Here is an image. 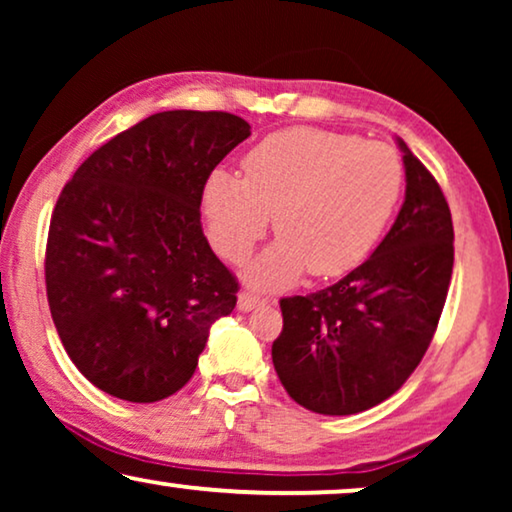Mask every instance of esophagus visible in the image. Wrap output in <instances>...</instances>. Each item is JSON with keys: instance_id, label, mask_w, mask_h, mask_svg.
Wrapping results in <instances>:
<instances>
[{"instance_id": "34e87169", "label": "esophagus", "mask_w": 512, "mask_h": 512, "mask_svg": "<svg viewBox=\"0 0 512 512\" xmlns=\"http://www.w3.org/2000/svg\"><path fill=\"white\" fill-rule=\"evenodd\" d=\"M263 305V298L258 296V293H251V291H242L240 298H237V307H240L242 312H251L254 307Z\"/></svg>"}]
</instances>
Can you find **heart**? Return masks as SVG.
Masks as SVG:
<instances>
[{
    "instance_id": "1",
    "label": "heart",
    "mask_w": 512,
    "mask_h": 512,
    "mask_svg": "<svg viewBox=\"0 0 512 512\" xmlns=\"http://www.w3.org/2000/svg\"><path fill=\"white\" fill-rule=\"evenodd\" d=\"M244 177L214 170L202 207L214 247L244 261L268 233L279 240L247 275L265 289H284L310 268L342 275L375 247L403 191L401 156L382 142L319 128H291L258 142L242 160Z\"/></svg>"
}]
</instances>
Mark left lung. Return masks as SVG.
<instances>
[{
	"label": "left lung",
	"mask_w": 512,
	"mask_h": 512,
	"mask_svg": "<svg viewBox=\"0 0 512 512\" xmlns=\"http://www.w3.org/2000/svg\"><path fill=\"white\" fill-rule=\"evenodd\" d=\"M396 144L405 200L384 240L328 289L279 300L272 363L286 394L319 415H356L396 394L429 349L450 289V207L408 144Z\"/></svg>",
	"instance_id": "obj_1"
}]
</instances>
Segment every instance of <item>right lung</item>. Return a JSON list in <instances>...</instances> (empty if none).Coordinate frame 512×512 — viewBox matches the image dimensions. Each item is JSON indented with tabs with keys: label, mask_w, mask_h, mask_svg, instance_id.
<instances>
[{
	"label": "right lung",
	"mask_w": 512,
	"mask_h": 512,
	"mask_svg": "<svg viewBox=\"0 0 512 512\" xmlns=\"http://www.w3.org/2000/svg\"><path fill=\"white\" fill-rule=\"evenodd\" d=\"M251 135L226 111H160L88 156L53 209L46 293L69 359L104 394L156 403L191 380L237 279L209 247L200 202Z\"/></svg>",
	"instance_id": "1"
}]
</instances>
